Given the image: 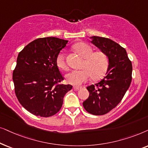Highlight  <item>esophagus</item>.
<instances>
[{"instance_id": "34e87169", "label": "esophagus", "mask_w": 148, "mask_h": 148, "mask_svg": "<svg viewBox=\"0 0 148 148\" xmlns=\"http://www.w3.org/2000/svg\"><path fill=\"white\" fill-rule=\"evenodd\" d=\"M73 88H74V90H78L80 89V88H82V87L81 86H74Z\"/></svg>"}]
</instances>
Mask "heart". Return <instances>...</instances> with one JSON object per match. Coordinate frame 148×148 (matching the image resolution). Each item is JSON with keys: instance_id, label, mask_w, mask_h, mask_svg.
Instances as JSON below:
<instances>
[{"instance_id": "b5f03b06", "label": "heart", "mask_w": 148, "mask_h": 148, "mask_svg": "<svg viewBox=\"0 0 148 148\" xmlns=\"http://www.w3.org/2000/svg\"><path fill=\"white\" fill-rule=\"evenodd\" d=\"M74 49L80 56L85 59L82 63V70H72L66 74V81L72 85L78 86L88 80L89 76L92 79H99L106 74L108 70L109 61L108 56L101 51L94 52L90 45L86 43L80 42L74 46ZM56 63L62 70L68 69L65 62V56L61 52L57 57Z\"/></svg>"}]
</instances>
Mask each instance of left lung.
Listing matches in <instances>:
<instances>
[{"label":"left lung","instance_id":"1","mask_svg":"<svg viewBox=\"0 0 148 148\" xmlns=\"http://www.w3.org/2000/svg\"><path fill=\"white\" fill-rule=\"evenodd\" d=\"M92 44L108 56L109 65L106 76L101 81L86 87L89 97L82 104L93 115L107 114L119 104L132 80V64L125 49L111 39L91 36Z\"/></svg>","mask_w":148,"mask_h":148}]
</instances>
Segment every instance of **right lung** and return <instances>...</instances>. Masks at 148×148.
Here are the masks:
<instances>
[{
    "mask_svg": "<svg viewBox=\"0 0 148 148\" xmlns=\"http://www.w3.org/2000/svg\"><path fill=\"white\" fill-rule=\"evenodd\" d=\"M68 40L45 37L37 38L19 52L13 72L15 92L21 105L32 114L49 117L62 108L70 84L64 80L56 63Z\"/></svg>",
    "mask_w": 148,
    "mask_h": 148,
    "instance_id": "obj_1",
    "label": "right lung"
}]
</instances>
